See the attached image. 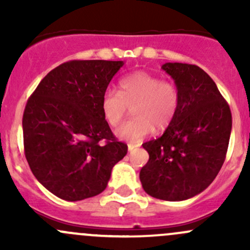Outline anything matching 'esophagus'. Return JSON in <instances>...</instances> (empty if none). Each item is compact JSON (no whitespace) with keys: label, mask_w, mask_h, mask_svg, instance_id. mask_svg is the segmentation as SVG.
<instances>
[{"label":"esophagus","mask_w":250,"mask_h":250,"mask_svg":"<svg viewBox=\"0 0 250 250\" xmlns=\"http://www.w3.org/2000/svg\"><path fill=\"white\" fill-rule=\"evenodd\" d=\"M139 144H128V151H129V152H132V151H134V150H137L138 147H139Z\"/></svg>","instance_id":"34e87169"}]
</instances>
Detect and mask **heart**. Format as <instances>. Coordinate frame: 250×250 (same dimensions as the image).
Masks as SVG:
<instances>
[{
	"mask_svg": "<svg viewBox=\"0 0 250 250\" xmlns=\"http://www.w3.org/2000/svg\"><path fill=\"white\" fill-rule=\"evenodd\" d=\"M180 104V92L172 81L146 71H135L121 78L118 92L107 89L100 100L103 117L111 127L125 118L128 106L135 116L121 125L116 134L121 139L139 143L153 132L165 130L173 122Z\"/></svg>",
	"mask_w": 250,
	"mask_h": 250,
	"instance_id": "obj_1",
	"label": "heart"
}]
</instances>
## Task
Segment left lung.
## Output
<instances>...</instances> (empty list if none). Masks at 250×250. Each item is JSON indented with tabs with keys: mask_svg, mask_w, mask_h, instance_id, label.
I'll return each mask as SVG.
<instances>
[{
	"mask_svg": "<svg viewBox=\"0 0 250 250\" xmlns=\"http://www.w3.org/2000/svg\"><path fill=\"white\" fill-rule=\"evenodd\" d=\"M180 92L178 112L162 137L143 144L148 162L140 181L147 195L185 201L206 190L223 167L232 116L215 82L201 67L166 62Z\"/></svg>",
	"mask_w": 250,
	"mask_h": 250,
	"instance_id": "obj_1",
	"label": "left lung"
}]
</instances>
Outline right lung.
I'll return each instance as SVG.
<instances>
[{"instance_id": "right-lung-1", "label": "right lung", "mask_w": 250, "mask_h": 250, "mask_svg": "<svg viewBox=\"0 0 250 250\" xmlns=\"http://www.w3.org/2000/svg\"><path fill=\"white\" fill-rule=\"evenodd\" d=\"M123 62L72 60L53 69L22 116L25 157L35 178L57 197L81 201L106 188L128 146L111 132L100 100Z\"/></svg>"}]
</instances>
